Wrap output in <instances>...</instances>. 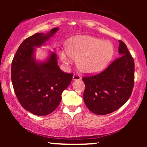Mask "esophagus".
Instances as JSON below:
<instances>
[{"label": "esophagus", "mask_w": 147, "mask_h": 147, "mask_svg": "<svg viewBox=\"0 0 147 147\" xmlns=\"http://www.w3.org/2000/svg\"><path fill=\"white\" fill-rule=\"evenodd\" d=\"M82 78H81L80 76H79V75H77V74L74 75L73 77H72V79H73L74 81H79V80H80Z\"/></svg>", "instance_id": "esophagus-1"}]
</instances>
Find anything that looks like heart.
Returning a JSON list of instances; mask_svg holds the SVG:
<instances>
[{
	"label": "heart",
	"instance_id": "heart-1",
	"mask_svg": "<svg viewBox=\"0 0 147 147\" xmlns=\"http://www.w3.org/2000/svg\"><path fill=\"white\" fill-rule=\"evenodd\" d=\"M114 55V47L109 41L91 36H79L67 42L65 51L60 53L61 60L69 63L76 59L81 72L93 74L100 72L109 65Z\"/></svg>",
	"mask_w": 147,
	"mask_h": 147
}]
</instances>
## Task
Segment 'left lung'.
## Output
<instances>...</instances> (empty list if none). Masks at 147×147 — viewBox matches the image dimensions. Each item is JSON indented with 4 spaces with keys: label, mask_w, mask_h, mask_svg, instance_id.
<instances>
[{
    "label": "left lung",
    "mask_w": 147,
    "mask_h": 147,
    "mask_svg": "<svg viewBox=\"0 0 147 147\" xmlns=\"http://www.w3.org/2000/svg\"><path fill=\"white\" fill-rule=\"evenodd\" d=\"M118 57L104 71L86 76L84 100L88 109L96 115L114 112L127 102L134 86L135 64L132 56L122 41L119 40Z\"/></svg>",
    "instance_id": "8db88e82"
}]
</instances>
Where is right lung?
<instances>
[{
    "mask_svg": "<svg viewBox=\"0 0 147 147\" xmlns=\"http://www.w3.org/2000/svg\"><path fill=\"white\" fill-rule=\"evenodd\" d=\"M58 30L55 28L48 33H36L27 38L11 63V78L16 97L25 110L36 115H47L58 107L62 92L73 77L59 68L54 52L45 61L35 59V47L45 45Z\"/></svg>",
    "mask_w": 147,
    "mask_h": 147,
    "instance_id": "obj_1",
    "label": "right lung"
}]
</instances>
